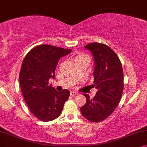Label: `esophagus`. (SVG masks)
Returning a JSON list of instances; mask_svg holds the SVG:
<instances>
[{
  "label": "esophagus",
  "instance_id": "esophagus-1",
  "mask_svg": "<svg viewBox=\"0 0 147 147\" xmlns=\"http://www.w3.org/2000/svg\"><path fill=\"white\" fill-rule=\"evenodd\" d=\"M77 92H71V96H76V95H77Z\"/></svg>",
  "mask_w": 147,
  "mask_h": 147
}]
</instances>
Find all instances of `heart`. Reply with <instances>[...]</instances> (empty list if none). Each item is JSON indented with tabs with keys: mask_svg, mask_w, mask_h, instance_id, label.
<instances>
[{
	"mask_svg": "<svg viewBox=\"0 0 147 147\" xmlns=\"http://www.w3.org/2000/svg\"><path fill=\"white\" fill-rule=\"evenodd\" d=\"M89 59V58H88V56H86L85 55H78L76 56L75 57V61H78V60H82V59Z\"/></svg>",
	"mask_w": 147,
	"mask_h": 147,
	"instance_id": "1",
	"label": "heart"
}]
</instances>
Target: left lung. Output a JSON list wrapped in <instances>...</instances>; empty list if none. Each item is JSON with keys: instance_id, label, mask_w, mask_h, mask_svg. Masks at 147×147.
<instances>
[{"instance_id": "8db88e82", "label": "left lung", "mask_w": 147, "mask_h": 147, "mask_svg": "<svg viewBox=\"0 0 147 147\" xmlns=\"http://www.w3.org/2000/svg\"><path fill=\"white\" fill-rule=\"evenodd\" d=\"M84 48L93 55V86L97 92L92 99L83 94L86 102L80 107V112L89 121L98 123L109 117L119 104L124 88L123 67L117 54L107 45L93 42Z\"/></svg>"}]
</instances>
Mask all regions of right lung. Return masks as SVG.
I'll use <instances>...</instances> for the list:
<instances>
[{"label":"right lung","instance_id":"right-lung-1","mask_svg":"<svg viewBox=\"0 0 147 147\" xmlns=\"http://www.w3.org/2000/svg\"><path fill=\"white\" fill-rule=\"evenodd\" d=\"M71 49L49 45H40L31 49L24 57L19 74L20 86L24 101L30 113L41 121L49 122L61 114L70 92H58L49 85L61 57Z\"/></svg>","mask_w":147,"mask_h":147}]
</instances>
